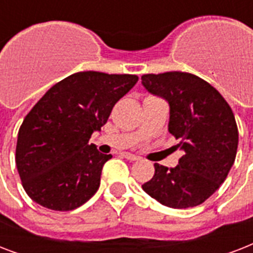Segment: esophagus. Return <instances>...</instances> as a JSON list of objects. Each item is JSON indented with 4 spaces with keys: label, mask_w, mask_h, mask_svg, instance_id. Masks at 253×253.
<instances>
[{
    "label": "esophagus",
    "mask_w": 253,
    "mask_h": 253,
    "mask_svg": "<svg viewBox=\"0 0 253 253\" xmlns=\"http://www.w3.org/2000/svg\"><path fill=\"white\" fill-rule=\"evenodd\" d=\"M122 158H125L126 160H128V162H136V160H139V158L136 155L130 154V152H123Z\"/></svg>",
    "instance_id": "obj_1"
}]
</instances>
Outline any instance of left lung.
<instances>
[{"label": "left lung", "instance_id": "left-lung-1", "mask_svg": "<svg viewBox=\"0 0 253 253\" xmlns=\"http://www.w3.org/2000/svg\"><path fill=\"white\" fill-rule=\"evenodd\" d=\"M147 90L169 103V132L184 151L174 168L155 164L143 190L164 206L193 208L219 189L235 162L238 126L231 107L215 87L196 75H143Z\"/></svg>", "mask_w": 253, "mask_h": 253}]
</instances>
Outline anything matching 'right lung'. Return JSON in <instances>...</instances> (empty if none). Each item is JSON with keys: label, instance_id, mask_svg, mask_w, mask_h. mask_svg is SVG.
<instances>
[{"label": "right lung", "instance_id": "1", "mask_svg": "<svg viewBox=\"0 0 253 253\" xmlns=\"http://www.w3.org/2000/svg\"><path fill=\"white\" fill-rule=\"evenodd\" d=\"M135 75L73 73L47 90L18 131L15 164L26 193L43 208L69 211L98 190L103 164L89 139L138 83Z\"/></svg>", "mask_w": 253, "mask_h": 253}]
</instances>
